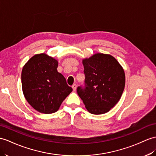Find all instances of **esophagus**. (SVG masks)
<instances>
[{
    "label": "esophagus",
    "mask_w": 156,
    "mask_h": 156,
    "mask_svg": "<svg viewBox=\"0 0 156 156\" xmlns=\"http://www.w3.org/2000/svg\"><path fill=\"white\" fill-rule=\"evenodd\" d=\"M72 88H73V90H76V89H77V85L73 84V85H72Z\"/></svg>",
    "instance_id": "34e87169"
}]
</instances>
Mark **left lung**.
<instances>
[{
    "instance_id": "obj_1",
    "label": "left lung",
    "mask_w": 156,
    "mask_h": 156,
    "mask_svg": "<svg viewBox=\"0 0 156 156\" xmlns=\"http://www.w3.org/2000/svg\"><path fill=\"white\" fill-rule=\"evenodd\" d=\"M82 63L86 87H78V95L90 113L108 112L119 101L124 91L123 67L113 56L102 53L83 59Z\"/></svg>"
}]
</instances>
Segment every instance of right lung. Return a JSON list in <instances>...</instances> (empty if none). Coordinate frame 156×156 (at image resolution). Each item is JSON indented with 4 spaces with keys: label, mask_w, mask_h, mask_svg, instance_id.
<instances>
[{
    "label": "right lung",
    "mask_w": 156,
    "mask_h": 156,
    "mask_svg": "<svg viewBox=\"0 0 156 156\" xmlns=\"http://www.w3.org/2000/svg\"><path fill=\"white\" fill-rule=\"evenodd\" d=\"M58 60L46 54L32 56L22 68V88L26 101L36 111L51 114L59 110L72 92L63 75L57 70Z\"/></svg>",
    "instance_id": "1"
}]
</instances>
